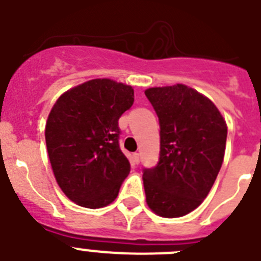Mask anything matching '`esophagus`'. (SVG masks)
<instances>
[{"label": "esophagus", "instance_id": "1", "mask_svg": "<svg viewBox=\"0 0 261 261\" xmlns=\"http://www.w3.org/2000/svg\"><path fill=\"white\" fill-rule=\"evenodd\" d=\"M133 161H135L136 165H138V163H140V154L138 153L133 154Z\"/></svg>", "mask_w": 261, "mask_h": 261}]
</instances>
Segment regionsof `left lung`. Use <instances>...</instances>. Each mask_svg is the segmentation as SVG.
Returning <instances> with one entry per match:
<instances>
[{
  "label": "left lung",
  "instance_id": "1",
  "mask_svg": "<svg viewBox=\"0 0 261 261\" xmlns=\"http://www.w3.org/2000/svg\"><path fill=\"white\" fill-rule=\"evenodd\" d=\"M145 94L161 125L159 162L142 175L146 204L159 217H183L211 192L225 156L227 125L208 96L183 84Z\"/></svg>",
  "mask_w": 261,
  "mask_h": 261
}]
</instances>
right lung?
I'll return each instance as SVG.
<instances>
[{"mask_svg": "<svg viewBox=\"0 0 261 261\" xmlns=\"http://www.w3.org/2000/svg\"><path fill=\"white\" fill-rule=\"evenodd\" d=\"M135 102L129 85L95 78L71 87L53 105L45 124L52 171L69 200L107 206L130 171L119 147V119Z\"/></svg>", "mask_w": 261, "mask_h": 261, "instance_id": "right-lung-1", "label": "right lung"}]
</instances>
